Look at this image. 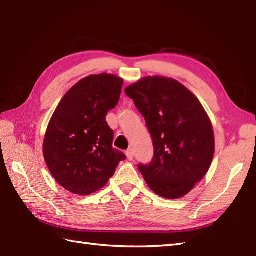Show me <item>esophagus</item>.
Masks as SVG:
<instances>
[{"mask_svg":"<svg viewBox=\"0 0 256 256\" xmlns=\"http://www.w3.org/2000/svg\"><path fill=\"white\" fill-rule=\"evenodd\" d=\"M126 155L128 160H133L134 159V152H133L132 150H128L126 152Z\"/></svg>","mask_w":256,"mask_h":256,"instance_id":"esophagus-1","label":"esophagus"}]
</instances>
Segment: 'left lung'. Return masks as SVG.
I'll use <instances>...</instances> for the list:
<instances>
[{"instance_id":"obj_1","label":"left lung","mask_w":256,"mask_h":256,"mask_svg":"<svg viewBox=\"0 0 256 256\" xmlns=\"http://www.w3.org/2000/svg\"><path fill=\"white\" fill-rule=\"evenodd\" d=\"M144 116L152 140L154 157L138 170L154 192L182 198L203 179L215 152L208 116L198 99L179 82L145 77L126 88Z\"/></svg>"}]
</instances>
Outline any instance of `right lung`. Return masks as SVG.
<instances>
[{"mask_svg": "<svg viewBox=\"0 0 256 256\" xmlns=\"http://www.w3.org/2000/svg\"><path fill=\"white\" fill-rule=\"evenodd\" d=\"M122 85L114 75L87 76L65 94L53 114L44 156L53 178L68 192L94 193L126 159L112 147L114 130L106 121L118 102Z\"/></svg>", "mask_w": 256, "mask_h": 256, "instance_id": "1", "label": "right lung"}]
</instances>
